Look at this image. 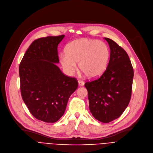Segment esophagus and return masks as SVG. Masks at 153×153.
Masks as SVG:
<instances>
[{
    "label": "esophagus",
    "instance_id": "34e87169",
    "mask_svg": "<svg viewBox=\"0 0 153 153\" xmlns=\"http://www.w3.org/2000/svg\"><path fill=\"white\" fill-rule=\"evenodd\" d=\"M78 84H79V85L81 87V86H84V84H85V83H84V82L83 81V80H78Z\"/></svg>",
    "mask_w": 153,
    "mask_h": 153
}]
</instances>
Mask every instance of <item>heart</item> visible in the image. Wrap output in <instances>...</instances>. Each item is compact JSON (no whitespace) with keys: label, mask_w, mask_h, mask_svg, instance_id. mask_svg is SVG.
<instances>
[{"label":"heart","mask_w":153,"mask_h":153,"mask_svg":"<svg viewBox=\"0 0 153 153\" xmlns=\"http://www.w3.org/2000/svg\"><path fill=\"white\" fill-rule=\"evenodd\" d=\"M65 52L66 54L60 55L64 71L69 75L73 74L77 69L76 63H79L80 71L90 79L97 78L104 73L110 58V50L105 43L86 38L69 44Z\"/></svg>","instance_id":"b5f03b06"}]
</instances>
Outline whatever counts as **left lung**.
Segmentation results:
<instances>
[{"label":"left lung","instance_id":"obj_1","mask_svg":"<svg viewBox=\"0 0 153 153\" xmlns=\"http://www.w3.org/2000/svg\"><path fill=\"white\" fill-rule=\"evenodd\" d=\"M104 39L110 50L108 66L101 77L86 82L85 87L92 115L107 123L119 118L129 103L134 70L126 51L112 39Z\"/></svg>","mask_w":153,"mask_h":153}]
</instances>
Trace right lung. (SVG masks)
<instances>
[{"label": "right lung", "mask_w": 153, "mask_h": 153, "mask_svg": "<svg viewBox=\"0 0 153 153\" xmlns=\"http://www.w3.org/2000/svg\"><path fill=\"white\" fill-rule=\"evenodd\" d=\"M65 35L35 40L25 53L19 73L22 100L32 115L46 123L57 121L78 82L65 76L57 66V48Z\"/></svg>", "instance_id": "1"}]
</instances>
